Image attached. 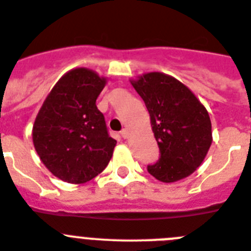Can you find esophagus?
Wrapping results in <instances>:
<instances>
[{
    "instance_id": "obj_1",
    "label": "esophagus",
    "mask_w": 251,
    "mask_h": 251,
    "mask_svg": "<svg viewBox=\"0 0 251 251\" xmlns=\"http://www.w3.org/2000/svg\"><path fill=\"white\" fill-rule=\"evenodd\" d=\"M120 134H121V136H123L124 139H126V138H127V135H128L127 128H123V130H121V132H120Z\"/></svg>"
}]
</instances>
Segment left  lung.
<instances>
[{
    "label": "left lung",
    "instance_id": "8db88e82",
    "mask_svg": "<svg viewBox=\"0 0 251 251\" xmlns=\"http://www.w3.org/2000/svg\"><path fill=\"white\" fill-rule=\"evenodd\" d=\"M131 84L145 102L158 143V162L148 165L164 183L191 176L203 162L212 143L211 120L191 89L159 72L143 74Z\"/></svg>",
    "mask_w": 251,
    "mask_h": 251
}]
</instances>
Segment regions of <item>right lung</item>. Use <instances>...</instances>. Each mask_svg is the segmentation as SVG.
I'll return each mask as SVG.
<instances>
[{"label":"right lung","mask_w":251,"mask_h":251,"mask_svg":"<svg viewBox=\"0 0 251 251\" xmlns=\"http://www.w3.org/2000/svg\"><path fill=\"white\" fill-rule=\"evenodd\" d=\"M106 84L91 69L65 73L35 119L32 141L45 167L59 179L86 183L107 167L116 140L108 135L96 100Z\"/></svg>","instance_id":"add662e5"}]
</instances>
